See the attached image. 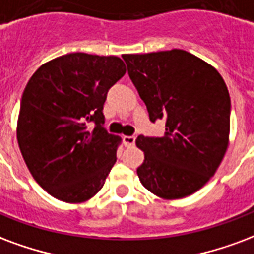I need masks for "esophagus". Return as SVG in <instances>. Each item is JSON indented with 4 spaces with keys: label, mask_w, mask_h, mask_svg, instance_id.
Listing matches in <instances>:
<instances>
[{
    "label": "esophagus",
    "mask_w": 254,
    "mask_h": 254,
    "mask_svg": "<svg viewBox=\"0 0 254 254\" xmlns=\"http://www.w3.org/2000/svg\"><path fill=\"white\" fill-rule=\"evenodd\" d=\"M122 140H124V144L127 148H130V146L134 145V142H136V137L134 136H124L122 137Z\"/></svg>",
    "instance_id": "1"
}]
</instances>
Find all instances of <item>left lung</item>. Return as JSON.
<instances>
[{
    "label": "left lung",
    "instance_id": "left-lung-1",
    "mask_svg": "<svg viewBox=\"0 0 254 254\" xmlns=\"http://www.w3.org/2000/svg\"><path fill=\"white\" fill-rule=\"evenodd\" d=\"M149 120H164L161 137L138 136L145 159L137 175L146 190L179 199L202 189L229 144L230 97L217 69L183 50L124 55Z\"/></svg>",
    "mask_w": 254,
    "mask_h": 254
}]
</instances>
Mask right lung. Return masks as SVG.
Here are the masks:
<instances>
[{"instance_id":"1","label":"right lung","mask_w":254,"mask_h":254,"mask_svg":"<svg viewBox=\"0 0 254 254\" xmlns=\"http://www.w3.org/2000/svg\"><path fill=\"white\" fill-rule=\"evenodd\" d=\"M125 72L117 56L75 52L43 64L28 82L17 140L32 176L54 198L84 202L105 185L120 138L103 127V103Z\"/></svg>"}]
</instances>
